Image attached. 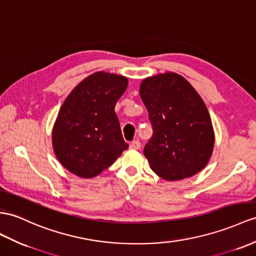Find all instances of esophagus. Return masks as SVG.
I'll use <instances>...</instances> for the list:
<instances>
[{
    "instance_id": "obj_1",
    "label": "esophagus",
    "mask_w": 256,
    "mask_h": 256,
    "mask_svg": "<svg viewBox=\"0 0 256 256\" xmlns=\"http://www.w3.org/2000/svg\"><path fill=\"white\" fill-rule=\"evenodd\" d=\"M140 146H141V144H140V142L138 140L132 141V143H130V146H129V148H132V150H139Z\"/></svg>"
}]
</instances>
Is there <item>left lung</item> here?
<instances>
[{
    "label": "left lung",
    "instance_id": "obj_1",
    "mask_svg": "<svg viewBox=\"0 0 256 256\" xmlns=\"http://www.w3.org/2000/svg\"><path fill=\"white\" fill-rule=\"evenodd\" d=\"M139 92L153 126L143 150L151 170L167 182L201 172L213 154L215 134L196 90L182 74L166 72L143 79Z\"/></svg>",
    "mask_w": 256,
    "mask_h": 256
}]
</instances>
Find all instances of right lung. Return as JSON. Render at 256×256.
<instances>
[{"label":"right lung","instance_id":"obj_1","mask_svg":"<svg viewBox=\"0 0 256 256\" xmlns=\"http://www.w3.org/2000/svg\"><path fill=\"white\" fill-rule=\"evenodd\" d=\"M127 86V77L96 72L68 94L52 129L54 154L68 172L93 178L128 148L115 113Z\"/></svg>","mask_w":256,"mask_h":256}]
</instances>
